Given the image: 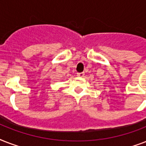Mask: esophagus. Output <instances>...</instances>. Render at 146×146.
Instances as JSON below:
<instances>
[{
	"label": "esophagus",
	"mask_w": 146,
	"mask_h": 146,
	"mask_svg": "<svg viewBox=\"0 0 146 146\" xmlns=\"http://www.w3.org/2000/svg\"><path fill=\"white\" fill-rule=\"evenodd\" d=\"M85 75V73H77V76L79 77H83Z\"/></svg>",
	"instance_id": "obj_1"
}]
</instances>
